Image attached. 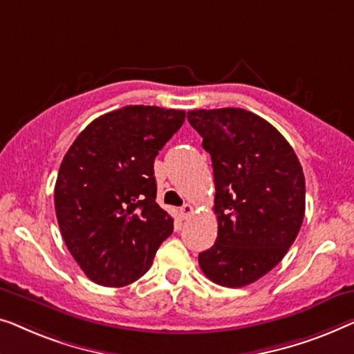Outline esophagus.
I'll use <instances>...</instances> for the list:
<instances>
[{
    "mask_svg": "<svg viewBox=\"0 0 354 354\" xmlns=\"http://www.w3.org/2000/svg\"><path fill=\"white\" fill-rule=\"evenodd\" d=\"M192 212H194V207L191 205V203H184V205L181 207V210H179V213H181L183 220H186V218L191 216Z\"/></svg>",
    "mask_w": 354,
    "mask_h": 354,
    "instance_id": "34e87169",
    "label": "esophagus"
}]
</instances>
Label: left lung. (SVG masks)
I'll return each mask as SVG.
<instances>
[{
    "label": "left lung",
    "instance_id": "1",
    "mask_svg": "<svg viewBox=\"0 0 354 354\" xmlns=\"http://www.w3.org/2000/svg\"><path fill=\"white\" fill-rule=\"evenodd\" d=\"M187 120L203 138L215 178V245L198 265L223 287L258 281L282 260L305 216V175L290 144L245 109H198Z\"/></svg>",
    "mask_w": 354,
    "mask_h": 354
}]
</instances>
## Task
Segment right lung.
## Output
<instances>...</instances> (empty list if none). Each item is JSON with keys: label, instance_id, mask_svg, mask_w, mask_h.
<instances>
[{"label": "right lung", "instance_id": "right-lung-1", "mask_svg": "<svg viewBox=\"0 0 354 354\" xmlns=\"http://www.w3.org/2000/svg\"><path fill=\"white\" fill-rule=\"evenodd\" d=\"M186 112L127 106L78 134L59 168L54 205L64 242L93 282L123 287L146 274L173 218L156 202L153 160Z\"/></svg>", "mask_w": 354, "mask_h": 354}]
</instances>
